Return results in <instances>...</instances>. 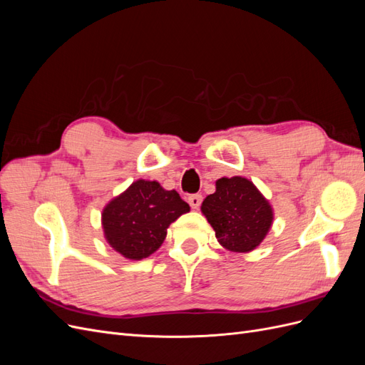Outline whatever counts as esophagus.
I'll return each mask as SVG.
<instances>
[{"mask_svg": "<svg viewBox=\"0 0 365 365\" xmlns=\"http://www.w3.org/2000/svg\"><path fill=\"white\" fill-rule=\"evenodd\" d=\"M201 202H202V195L200 193H195V195H190L189 196V204L193 210H197L201 207Z\"/></svg>", "mask_w": 365, "mask_h": 365, "instance_id": "1", "label": "esophagus"}]
</instances>
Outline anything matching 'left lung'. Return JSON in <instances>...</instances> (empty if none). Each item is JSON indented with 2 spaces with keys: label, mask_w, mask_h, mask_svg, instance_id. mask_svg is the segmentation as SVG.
<instances>
[{
  "label": "left lung",
  "mask_w": 365,
  "mask_h": 365,
  "mask_svg": "<svg viewBox=\"0 0 365 365\" xmlns=\"http://www.w3.org/2000/svg\"><path fill=\"white\" fill-rule=\"evenodd\" d=\"M201 210L219 244L236 252L259 247L272 224L269 202L242 176L217 180L216 192L205 197Z\"/></svg>",
  "instance_id": "1"
}]
</instances>
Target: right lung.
I'll use <instances>...</instances> for the list:
<instances>
[{"instance_id":"obj_1","label":"right lung","mask_w":365,"mask_h":365,"mask_svg":"<svg viewBox=\"0 0 365 365\" xmlns=\"http://www.w3.org/2000/svg\"><path fill=\"white\" fill-rule=\"evenodd\" d=\"M189 210L175 190H164L157 181L138 180L105 207V237L126 259H145L161 247L173 220Z\"/></svg>"}]
</instances>
